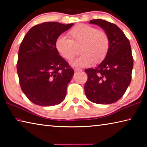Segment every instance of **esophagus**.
Wrapping results in <instances>:
<instances>
[{
  "label": "esophagus",
  "instance_id": "obj_1",
  "mask_svg": "<svg viewBox=\"0 0 147 147\" xmlns=\"http://www.w3.org/2000/svg\"><path fill=\"white\" fill-rule=\"evenodd\" d=\"M74 72H80V71H82V69H78V68H75V69H74Z\"/></svg>",
  "mask_w": 147,
  "mask_h": 147
}]
</instances>
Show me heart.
I'll return each instance as SVG.
<instances>
[{"label": "heart", "mask_w": 147, "mask_h": 147, "mask_svg": "<svg viewBox=\"0 0 147 147\" xmlns=\"http://www.w3.org/2000/svg\"><path fill=\"white\" fill-rule=\"evenodd\" d=\"M69 39L60 36L56 41V49L67 60H71L76 54V47H80L81 56L71 61L76 67L96 65L102 61L108 54L110 41L105 31L85 24H78L68 32Z\"/></svg>", "instance_id": "1"}]
</instances>
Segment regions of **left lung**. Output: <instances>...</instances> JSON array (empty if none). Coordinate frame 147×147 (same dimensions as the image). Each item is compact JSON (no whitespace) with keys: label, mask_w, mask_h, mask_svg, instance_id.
Listing matches in <instances>:
<instances>
[{"label":"left lung","mask_w":147,"mask_h":147,"mask_svg":"<svg viewBox=\"0 0 147 147\" xmlns=\"http://www.w3.org/2000/svg\"><path fill=\"white\" fill-rule=\"evenodd\" d=\"M109 38L110 47L105 59L94 68L87 69L84 86L86 97L94 103L108 104L119 100L130 85L134 59L130 41L116 24L102 19H93Z\"/></svg>","instance_id":"1"}]
</instances>
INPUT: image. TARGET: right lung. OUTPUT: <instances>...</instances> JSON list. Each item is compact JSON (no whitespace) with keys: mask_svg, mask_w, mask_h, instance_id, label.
<instances>
[{"mask_svg":"<svg viewBox=\"0 0 147 147\" xmlns=\"http://www.w3.org/2000/svg\"><path fill=\"white\" fill-rule=\"evenodd\" d=\"M73 25L45 22L29 30L19 49L17 70L19 84L32 102L55 106L65 98L74 70L56 49L58 37Z\"/></svg>","mask_w":147,"mask_h":147,"instance_id":"obj_1","label":"right lung"}]
</instances>
